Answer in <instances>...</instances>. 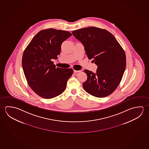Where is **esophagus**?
<instances>
[{
	"instance_id": "1",
	"label": "esophagus",
	"mask_w": 149,
	"mask_h": 149,
	"mask_svg": "<svg viewBox=\"0 0 149 149\" xmlns=\"http://www.w3.org/2000/svg\"><path fill=\"white\" fill-rule=\"evenodd\" d=\"M80 70H74V69H73V72H80Z\"/></svg>"
}]
</instances>
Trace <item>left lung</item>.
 <instances>
[{
	"label": "left lung",
	"instance_id": "left-lung-1",
	"mask_svg": "<svg viewBox=\"0 0 149 149\" xmlns=\"http://www.w3.org/2000/svg\"><path fill=\"white\" fill-rule=\"evenodd\" d=\"M75 38L83 44L89 59L97 66L95 73L84 70L87 79L84 90L97 97L112 93L121 81L126 65L124 49L115 36L103 29L90 26L73 31Z\"/></svg>",
	"mask_w": 149,
	"mask_h": 149
}]
</instances>
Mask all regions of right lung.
<instances>
[{"instance_id":"right-lung-1","label":"right lung","mask_w":149,"mask_h":149,"mask_svg":"<svg viewBox=\"0 0 149 149\" xmlns=\"http://www.w3.org/2000/svg\"><path fill=\"white\" fill-rule=\"evenodd\" d=\"M72 36L66 31L47 29L40 31L23 52V70L28 84L38 95L49 99L65 90L73 70L56 67L52 61L57 59L64 40Z\"/></svg>"}]
</instances>
